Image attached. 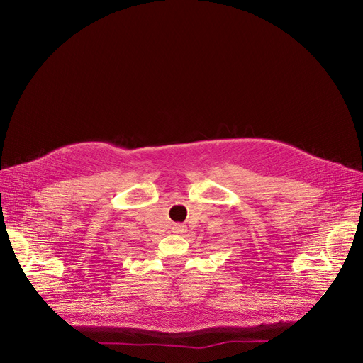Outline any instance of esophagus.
Returning a JSON list of instances; mask_svg holds the SVG:
<instances>
[{
    "mask_svg": "<svg viewBox=\"0 0 363 363\" xmlns=\"http://www.w3.org/2000/svg\"><path fill=\"white\" fill-rule=\"evenodd\" d=\"M172 230H174V233H177V234L185 233V225H181V223H178V225H174V228H172Z\"/></svg>",
    "mask_w": 363,
    "mask_h": 363,
    "instance_id": "obj_1",
    "label": "esophagus"
}]
</instances>
